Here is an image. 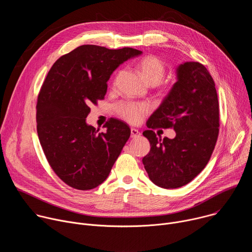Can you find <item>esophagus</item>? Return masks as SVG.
Here are the masks:
<instances>
[{"instance_id": "obj_1", "label": "esophagus", "mask_w": 252, "mask_h": 252, "mask_svg": "<svg viewBox=\"0 0 252 252\" xmlns=\"http://www.w3.org/2000/svg\"><path fill=\"white\" fill-rule=\"evenodd\" d=\"M139 135H140V132H139L137 129H135V128H131V129H130V136H131L132 138L137 137V136H139Z\"/></svg>"}]
</instances>
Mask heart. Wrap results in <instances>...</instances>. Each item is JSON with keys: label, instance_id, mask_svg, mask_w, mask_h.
<instances>
[{"label": "heart", "instance_id": "b5f03b06", "mask_svg": "<svg viewBox=\"0 0 252 252\" xmlns=\"http://www.w3.org/2000/svg\"><path fill=\"white\" fill-rule=\"evenodd\" d=\"M138 66L142 76L151 85H158L165 73L164 63L158 57L153 55L143 57L139 61ZM115 112L124 121L131 125H137L151 112V106L147 103L126 100L116 105Z\"/></svg>", "mask_w": 252, "mask_h": 252}]
</instances>
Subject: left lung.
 <instances>
[{
    "instance_id": "8db88e82",
    "label": "left lung",
    "mask_w": 252,
    "mask_h": 252,
    "mask_svg": "<svg viewBox=\"0 0 252 252\" xmlns=\"http://www.w3.org/2000/svg\"><path fill=\"white\" fill-rule=\"evenodd\" d=\"M177 82L151 116L142 134L151 142L142 163L151 181L162 189L190 183L205 167L220 131V104L215 84L198 62H187L176 69ZM173 128L170 140L158 138L153 129Z\"/></svg>"
}]
</instances>
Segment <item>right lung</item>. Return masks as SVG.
<instances>
[{"label":"right lung","instance_id":"right-lung-1","mask_svg":"<svg viewBox=\"0 0 252 252\" xmlns=\"http://www.w3.org/2000/svg\"><path fill=\"white\" fill-rule=\"evenodd\" d=\"M140 54L84 45L49 70L38 95L37 131L49 164L68 187L89 190L102 184L129 138V126L120 120L109 119L98 132L86 119L91 105L104 98L113 71Z\"/></svg>","mask_w":252,"mask_h":252}]
</instances>
